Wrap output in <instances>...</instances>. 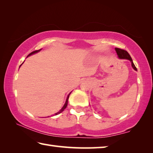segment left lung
Listing matches in <instances>:
<instances>
[{
    "label": "left lung",
    "instance_id": "8db88e82",
    "mask_svg": "<svg viewBox=\"0 0 153 153\" xmlns=\"http://www.w3.org/2000/svg\"><path fill=\"white\" fill-rule=\"evenodd\" d=\"M115 50H116V53H117V55H118V57L119 59H128V60L130 61L132 68L134 69L135 71H137V69L135 67L134 63H133V62H132V58H131V57H130V55H129L128 53L126 51H125V50L119 49V48H115Z\"/></svg>",
    "mask_w": 153,
    "mask_h": 153
}]
</instances>
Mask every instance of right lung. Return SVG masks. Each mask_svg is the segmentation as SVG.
Returning a JSON list of instances; mask_svg holds the SVG:
<instances>
[{
    "mask_svg": "<svg viewBox=\"0 0 153 153\" xmlns=\"http://www.w3.org/2000/svg\"><path fill=\"white\" fill-rule=\"evenodd\" d=\"M41 49H39V50H36V51H33V52H31V53H30V54H29L28 55H27V57H28L29 56H30V55H33V54H35V53H38V52H39L40 51H41ZM24 63V62H23ZM23 63H22V64H23ZM22 64L20 65V67H21V66L22 65ZM20 67H19V68H20ZM71 93V92L70 93H69V94H68V97H67V99H66V101H65V104H64V105H63V106L62 107V109H61L59 111V112H57V113H55V114L54 115H57V114H60V113H62V112H63V110H64L65 109V108H66V107H67V105H68V99H69V95H70V94ZM48 117H49V116H48Z\"/></svg>",
    "mask_w": 153,
    "mask_h": 153,
    "instance_id": "1",
    "label": "right lung"
}]
</instances>
